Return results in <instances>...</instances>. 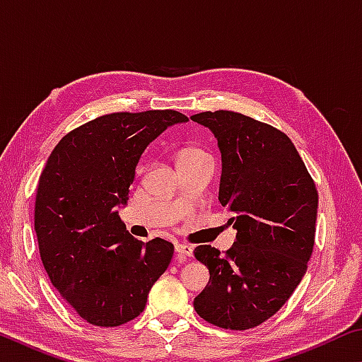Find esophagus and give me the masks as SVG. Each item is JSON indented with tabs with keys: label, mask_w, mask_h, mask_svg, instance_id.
I'll use <instances>...</instances> for the list:
<instances>
[{
	"label": "esophagus",
	"mask_w": 362,
	"mask_h": 362,
	"mask_svg": "<svg viewBox=\"0 0 362 362\" xmlns=\"http://www.w3.org/2000/svg\"><path fill=\"white\" fill-rule=\"evenodd\" d=\"M175 252L179 254V255H182V257H192L193 247L192 246H187V244H177Z\"/></svg>",
	"instance_id": "obj_1"
}]
</instances>
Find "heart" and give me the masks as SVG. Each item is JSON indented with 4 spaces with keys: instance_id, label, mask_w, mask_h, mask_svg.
<instances>
[{
    "instance_id": "heart-1",
    "label": "heart",
    "mask_w": 362,
    "mask_h": 362,
    "mask_svg": "<svg viewBox=\"0 0 362 362\" xmlns=\"http://www.w3.org/2000/svg\"><path fill=\"white\" fill-rule=\"evenodd\" d=\"M199 156H204L203 153L196 148H183L179 156H177V161H182V159H192V158H199Z\"/></svg>"
}]
</instances>
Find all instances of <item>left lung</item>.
<instances>
[{
  "instance_id": "1",
  "label": "left lung",
  "mask_w": 362,
  "mask_h": 362,
  "mask_svg": "<svg viewBox=\"0 0 362 362\" xmlns=\"http://www.w3.org/2000/svg\"><path fill=\"white\" fill-rule=\"evenodd\" d=\"M192 119L217 140L218 201L236 230L225 255L211 246L194 249L209 269L194 310L214 326L255 327L287 302L306 272L317 217L315 182L284 132L225 110Z\"/></svg>"
}]
</instances>
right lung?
<instances>
[{"label":"right lung","mask_w":362,"mask_h":362,"mask_svg":"<svg viewBox=\"0 0 362 362\" xmlns=\"http://www.w3.org/2000/svg\"><path fill=\"white\" fill-rule=\"evenodd\" d=\"M187 121L174 110L105 115L66 134L47 158L35 203L40 255L52 286L89 324L137 317L169 267L173 244L139 241L118 207L127 204L146 146Z\"/></svg>","instance_id":"right-lung-1"}]
</instances>
